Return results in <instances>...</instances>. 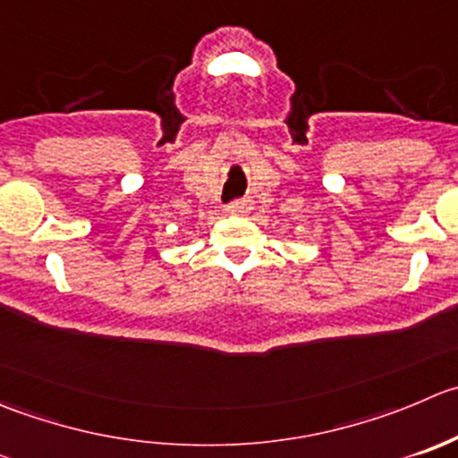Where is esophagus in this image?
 Instances as JSON below:
<instances>
[{"instance_id":"obj_1","label":"esophagus","mask_w":458,"mask_h":458,"mask_svg":"<svg viewBox=\"0 0 458 458\" xmlns=\"http://www.w3.org/2000/svg\"><path fill=\"white\" fill-rule=\"evenodd\" d=\"M252 201L250 199H242V201H234L233 206H230V212H233L234 216H248L252 212Z\"/></svg>"}]
</instances>
